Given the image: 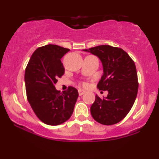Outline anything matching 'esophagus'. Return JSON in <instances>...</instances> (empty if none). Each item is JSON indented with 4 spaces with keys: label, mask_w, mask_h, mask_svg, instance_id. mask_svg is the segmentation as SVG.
<instances>
[{
    "label": "esophagus",
    "mask_w": 159,
    "mask_h": 159,
    "mask_svg": "<svg viewBox=\"0 0 159 159\" xmlns=\"http://www.w3.org/2000/svg\"><path fill=\"white\" fill-rule=\"evenodd\" d=\"M85 93V90H82V89H79L78 90V94H79V96H82V95H84Z\"/></svg>",
    "instance_id": "34e87169"
}]
</instances>
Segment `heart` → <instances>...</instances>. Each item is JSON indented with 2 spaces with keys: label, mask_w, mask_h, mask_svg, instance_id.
I'll use <instances>...</instances> for the list:
<instances>
[{
  "label": "heart",
  "mask_w": 159,
  "mask_h": 159,
  "mask_svg": "<svg viewBox=\"0 0 159 159\" xmlns=\"http://www.w3.org/2000/svg\"><path fill=\"white\" fill-rule=\"evenodd\" d=\"M84 84V85H86V84H85V83H84V84Z\"/></svg>",
  "instance_id": "1"
}]
</instances>
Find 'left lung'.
Returning <instances> with one entry per match:
<instances>
[{
  "label": "left lung",
  "instance_id": "obj_1",
  "mask_svg": "<svg viewBox=\"0 0 159 159\" xmlns=\"http://www.w3.org/2000/svg\"><path fill=\"white\" fill-rule=\"evenodd\" d=\"M84 51L101 60L103 75L97 87L107 90L106 98L97 95L90 107L93 119L102 125H114L125 117L134 105L138 90L134 62L125 51L111 45H98Z\"/></svg>",
  "mask_w": 159,
  "mask_h": 159
}]
</instances>
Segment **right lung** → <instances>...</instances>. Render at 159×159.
I'll use <instances>...</instances> for the list:
<instances>
[{"mask_svg":"<svg viewBox=\"0 0 159 159\" xmlns=\"http://www.w3.org/2000/svg\"><path fill=\"white\" fill-rule=\"evenodd\" d=\"M69 51L56 45L39 47L25 69L27 101L36 116L47 125H61L68 120L78 97L77 89L73 87H69L63 93L54 87L57 78L64 74L61 58Z\"/></svg>","mask_w":159,"mask_h":159,"instance_id":"1","label":"right lung"}]
</instances>
